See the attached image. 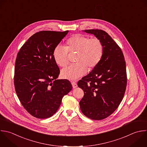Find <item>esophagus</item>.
<instances>
[{
  "mask_svg": "<svg viewBox=\"0 0 147 147\" xmlns=\"http://www.w3.org/2000/svg\"><path fill=\"white\" fill-rule=\"evenodd\" d=\"M72 87L74 88H76L78 87V84L75 82H72Z\"/></svg>",
  "mask_w": 147,
  "mask_h": 147,
  "instance_id": "obj_1",
  "label": "esophagus"
}]
</instances>
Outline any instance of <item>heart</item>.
<instances>
[{"mask_svg": "<svg viewBox=\"0 0 147 147\" xmlns=\"http://www.w3.org/2000/svg\"><path fill=\"white\" fill-rule=\"evenodd\" d=\"M68 52H77V63L71 65L61 72L63 79L75 80L83 76L87 71L96 67L103 54V46L100 40L90 38L82 34H75L66 41L65 47L56 46L53 52L55 63L60 67H65L69 62Z\"/></svg>", "mask_w": 147, "mask_h": 147, "instance_id": "1", "label": "heart"}]
</instances>
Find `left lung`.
Returning <instances> with one entry per match:
<instances>
[{
    "mask_svg": "<svg viewBox=\"0 0 147 147\" xmlns=\"http://www.w3.org/2000/svg\"><path fill=\"white\" fill-rule=\"evenodd\" d=\"M83 32L100 40L103 54L98 65L78 83L84 93L79 105L87 117L100 120L110 115L123 99L127 83L126 63L121 48L106 32Z\"/></svg>",
    "mask_w": 147,
    "mask_h": 147,
    "instance_id": "8db88e82",
    "label": "left lung"
}]
</instances>
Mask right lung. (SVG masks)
I'll use <instances>...</instances> for the list:
<instances>
[{"label":"right lung","mask_w":147,"mask_h":147,"mask_svg":"<svg viewBox=\"0 0 147 147\" xmlns=\"http://www.w3.org/2000/svg\"><path fill=\"white\" fill-rule=\"evenodd\" d=\"M68 31H41L31 36L17 57L14 86L24 108L32 115L45 119L59 109L63 96L72 89L67 79H57L60 70L53 57L55 48Z\"/></svg>","instance_id":"1"}]
</instances>
